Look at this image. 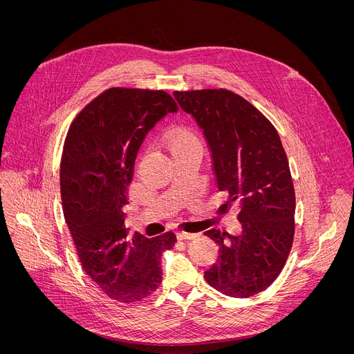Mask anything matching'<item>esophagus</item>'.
Here are the masks:
<instances>
[{"label": "esophagus", "instance_id": "1", "mask_svg": "<svg viewBox=\"0 0 354 354\" xmlns=\"http://www.w3.org/2000/svg\"><path fill=\"white\" fill-rule=\"evenodd\" d=\"M195 237H196L195 233H189V232H179L178 233V239L179 240H192V239H195Z\"/></svg>", "mask_w": 354, "mask_h": 354}]
</instances>
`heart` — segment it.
Here are the masks:
<instances>
[{
    "label": "heart",
    "mask_w": 354,
    "mask_h": 354,
    "mask_svg": "<svg viewBox=\"0 0 354 354\" xmlns=\"http://www.w3.org/2000/svg\"><path fill=\"white\" fill-rule=\"evenodd\" d=\"M168 144L174 151L186 145H199V141L194 134H190L187 131L174 130L168 134Z\"/></svg>",
    "instance_id": "obj_1"
}]
</instances>
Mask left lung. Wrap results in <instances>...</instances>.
Wrapping results in <instances>:
<instances>
[{
  "instance_id": "left-lung-1",
  "label": "left lung",
  "mask_w": 354,
  "mask_h": 354,
  "mask_svg": "<svg viewBox=\"0 0 354 354\" xmlns=\"http://www.w3.org/2000/svg\"><path fill=\"white\" fill-rule=\"evenodd\" d=\"M174 95L203 130L217 187L229 195L223 206H237L243 229L240 236L216 229L205 233L218 245V260L205 279L233 298L260 294L282 271L295 234V189L278 131L261 111L230 90Z\"/></svg>"
}]
</instances>
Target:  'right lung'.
Here are the masks:
<instances>
[{
  "label": "right lung",
  "instance_id": "obj_1",
  "mask_svg": "<svg viewBox=\"0 0 354 354\" xmlns=\"http://www.w3.org/2000/svg\"><path fill=\"white\" fill-rule=\"evenodd\" d=\"M178 106L164 90L114 87L73 120L63 147V213L84 272L110 299L134 304L162 282L160 257L176 236L125 232L122 207L137 152L155 124Z\"/></svg>",
  "mask_w": 354,
  "mask_h": 354
}]
</instances>
